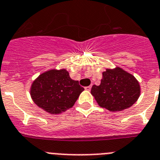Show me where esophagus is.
I'll use <instances>...</instances> for the list:
<instances>
[{"label": "esophagus", "instance_id": "esophagus-1", "mask_svg": "<svg viewBox=\"0 0 160 160\" xmlns=\"http://www.w3.org/2000/svg\"><path fill=\"white\" fill-rule=\"evenodd\" d=\"M91 88H92V86H87V87H85V90L87 91H90Z\"/></svg>", "mask_w": 160, "mask_h": 160}]
</instances>
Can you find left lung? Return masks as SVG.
<instances>
[{
  "label": "left lung",
  "mask_w": 160,
  "mask_h": 160,
  "mask_svg": "<svg viewBox=\"0 0 160 160\" xmlns=\"http://www.w3.org/2000/svg\"><path fill=\"white\" fill-rule=\"evenodd\" d=\"M91 93L100 107L111 112L128 108L140 94L139 82L132 75L120 68L107 69L99 86L93 85Z\"/></svg>",
  "instance_id": "8db88e82"
}]
</instances>
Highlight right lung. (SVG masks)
I'll list each match as a JSON object with an SVG mask.
<instances>
[{"instance_id":"right-lung-1","label":"right lung","mask_w":160,"mask_h":160,"mask_svg":"<svg viewBox=\"0 0 160 160\" xmlns=\"http://www.w3.org/2000/svg\"><path fill=\"white\" fill-rule=\"evenodd\" d=\"M83 90L65 69L50 70L32 83L31 96L41 108L51 114H60L72 107Z\"/></svg>"}]
</instances>
